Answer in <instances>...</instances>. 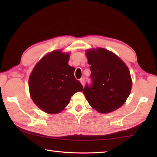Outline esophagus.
I'll list each match as a JSON object with an SVG mask.
<instances>
[{"mask_svg": "<svg viewBox=\"0 0 157 157\" xmlns=\"http://www.w3.org/2000/svg\"><path fill=\"white\" fill-rule=\"evenodd\" d=\"M79 82H81V84L83 86H84V84H85V79H84V78H81L80 79H79Z\"/></svg>", "mask_w": 157, "mask_h": 157, "instance_id": "1", "label": "esophagus"}]
</instances>
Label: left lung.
I'll use <instances>...</instances> for the list:
<instances>
[{
    "instance_id": "1",
    "label": "left lung",
    "mask_w": 157,
    "mask_h": 157,
    "mask_svg": "<svg viewBox=\"0 0 157 157\" xmlns=\"http://www.w3.org/2000/svg\"><path fill=\"white\" fill-rule=\"evenodd\" d=\"M91 74L90 84L83 90L86 99L96 111L109 113L124 104L132 82L128 67L117 56L105 48L86 52Z\"/></svg>"
}]
</instances>
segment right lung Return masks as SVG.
Wrapping results in <instances>:
<instances>
[{
	"label": "right lung",
	"mask_w": 157,
	"mask_h": 157,
	"mask_svg": "<svg viewBox=\"0 0 157 157\" xmlns=\"http://www.w3.org/2000/svg\"><path fill=\"white\" fill-rule=\"evenodd\" d=\"M69 59L68 53L51 52L38 63L29 76L31 98L46 113L61 112L75 92L83 90L73 75L75 68L68 65Z\"/></svg>",
	"instance_id": "obj_1"
}]
</instances>
